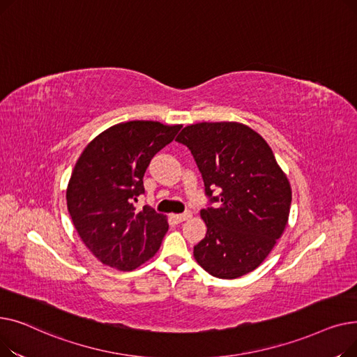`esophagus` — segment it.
Here are the masks:
<instances>
[{
	"label": "esophagus",
	"instance_id": "obj_1",
	"mask_svg": "<svg viewBox=\"0 0 357 357\" xmlns=\"http://www.w3.org/2000/svg\"><path fill=\"white\" fill-rule=\"evenodd\" d=\"M191 217V213H183V214H174L172 215V220L175 221V222H182V221H185V220H188Z\"/></svg>",
	"mask_w": 357,
	"mask_h": 357
}]
</instances>
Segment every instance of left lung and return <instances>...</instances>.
Instances as JSON below:
<instances>
[{"mask_svg": "<svg viewBox=\"0 0 357 357\" xmlns=\"http://www.w3.org/2000/svg\"><path fill=\"white\" fill-rule=\"evenodd\" d=\"M176 142L191 150L210 199L201 210L207 234L194 246L197 261L221 279L255 271L282 236L292 201L272 149L250 127L230 121L188 126Z\"/></svg>", "mask_w": 357, "mask_h": 357, "instance_id": "1", "label": "left lung"}]
</instances>
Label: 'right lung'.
<instances>
[{"label":"right lung","instance_id":"right-lung-1","mask_svg":"<svg viewBox=\"0 0 357 357\" xmlns=\"http://www.w3.org/2000/svg\"><path fill=\"white\" fill-rule=\"evenodd\" d=\"M182 126L127 121L93 139L75 165L68 211L84 245L104 265L133 271L159 250L166 217L149 205L137 211L143 176L153 156L171 143Z\"/></svg>","mask_w":357,"mask_h":357}]
</instances>
